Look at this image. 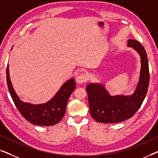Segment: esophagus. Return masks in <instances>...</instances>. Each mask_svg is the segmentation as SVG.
<instances>
[{
  "mask_svg": "<svg viewBox=\"0 0 158 158\" xmlns=\"http://www.w3.org/2000/svg\"><path fill=\"white\" fill-rule=\"evenodd\" d=\"M75 81H76L77 83L82 84L86 82V81H87V77H86V76L84 74H80L79 75H77Z\"/></svg>",
  "mask_w": 158,
  "mask_h": 158,
  "instance_id": "obj_1",
  "label": "esophagus"
}]
</instances>
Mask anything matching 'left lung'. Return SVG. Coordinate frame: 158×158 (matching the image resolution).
Wrapping results in <instances>:
<instances>
[{
    "instance_id": "obj_1",
    "label": "left lung",
    "mask_w": 158,
    "mask_h": 158,
    "mask_svg": "<svg viewBox=\"0 0 158 158\" xmlns=\"http://www.w3.org/2000/svg\"><path fill=\"white\" fill-rule=\"evenodd\" d=\"M127 46L132 47L140 56L141 70L136 90L131 96H112L101 83H89L88 93L90 115L97 122L116 123L128 119L135 115L145 98L150 82V73L147 53L141 43L129 40Z\"/></svg>"
}]
</instances>
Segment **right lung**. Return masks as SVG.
<instances>
[{"label": "right lung", "instance_id": "1", "mask_svg": "<svg viewBox=\"0 0 158 158\" xmlns=\"http://www.w3.org/2000/svg\"><path fill=\"white\" fill-rule=\"evenodd\" d=\"M6 80L10 95L19 111L28 122L40 126H52L60 122L65 114L68 99L76 86L75 80L72 77L66 81L47 103L32 104L23 102L16 94L10 81L8 64L6 69Z\"/></svg>", "mask_w": 158, "mask_h": 158}]
</instances>
